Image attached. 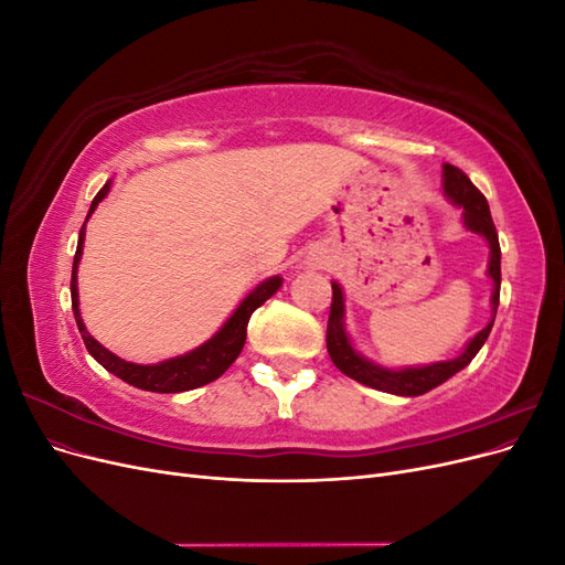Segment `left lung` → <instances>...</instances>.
Masks as SVG:
<instances>
[{
  "label": "left lung",
  "instance_id": "left-lung-1",
  "mask_svg": "<svg viewBox=\"0 0 565 565\" xmlns=\"http://www.w3.org/2000/svg\"><path fill=\"white\" fill-rule=\"evenodd\" d=\"M443 191L452 200V204L461 207V216H465V226L478 235H483L490 245V264H488V276L494 282L492 297H490V309L492 318L486 328L478 332L461 355L452 358V361H443L434 365H422V367H405V370H388L370 363L367 358L358 353L351 344V339L344 328V295H341V287L332 282V306H330V320H328V351L332 363L347 374V377L361 382L365 386H372L377 391L396 393V396H422V393L440 386L446 380L459 370H465L473 355L481 351L486 339L492 330L494 316H498L500 306V282H502V268H500V241L498 231H494L490 207L486 195L478 191L471 183V179L461 172V169L452 164H443Z\"/></svg>",
  "mask_w": 565,
  "mask_h": 565
}]
</instances>
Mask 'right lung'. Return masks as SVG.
<instances>
[{"label":"right lung","instance_id":"right-lung-1","mask_svg":"<svg viewBox=\"0 0 565 565\" xmlns=\"http://www.w3.org/2000/svg\"><path fill=\"white\" fill-rule=\"evenodd\" d=\"M110 191V181L100 188L96 193L87 218L94 214V210L98 207V202L104 200ZM87 224V221H84ZM82 245H84V226L79 231V241H77V252H75V262H73V278H71V295H73V313L77 320V330L84 339V347L96 358V361L104 365L108 372H113L115 377H119L122 382L143 388V391H156V393H179V391H191L198 386L210 384L214 380H218L224 374L237 355H241L245 339H247V322L252 318V313L259 309V306L270 299L273 295L278 292L282 278H268L266 282H262L256 289L243 299V303L237 306L235 313L226 320L224 328H221L210 341H204L202 347H198L195 351L185 353V355H177L169 358L164 363L158 365H136L129 361H122L115 353H110L106 347H100L98 341L87 332L79 316V299H77V264L82 256Z\"/></svg>","mask_w":565,"mask_h":565}]
</instances>
